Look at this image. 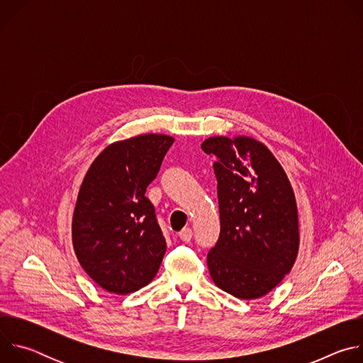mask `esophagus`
<instances>
[{"label": "esophagus", "instance_id": "34e87169", "mask_svg": "<svg viewBox=\"0 0 363 363\" xmlns=\"http://www.w3.org/2000/svg\"><path fill=\"white\" fill-rule=\"evenodd\" d=\"M178 235H179V238H181L184 242H189L191 238H192V230H191L189 227H186V228H184Z\"/></svg>", "mask_w": 363, "mask_h": 363}]
</instances>
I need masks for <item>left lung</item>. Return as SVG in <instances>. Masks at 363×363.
<instances>
[{"mask_svg":"<svg viewBox=\"0 0 363 363\" xmlns=\"http://www.w3.org/2000/svg\"><path fill=\"white\" fill-rule=\"evenodd\" d=\"M214 155L220 237L206 255L213 281L237 298L270 293L298 252V213L291 184L270 149L248 136L205 139Z\"/></svg>","mask_w":363,"mask_h":363,"instance_id":"obj_1","label":"left lung"}]
</instances>
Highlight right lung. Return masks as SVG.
<instances>
[{
  "label": "right lung",
  "instance_id": "add662e5",
  "mask_svg": "<svg viewBox=\"0 0 363 363\" xmlns=\"http://www.w3.org/2000/svg\"><path fill=\"white\" fill-rule=\"evenodd\" d=\"M174 138L147 133L113 142L82 182L72 221L73 248L89 277L115 294H129L157 276L167 241L145 196Z\"/></svg>",
  "mask_w": 363,
  "mask_h": 363
}]
</instances>
